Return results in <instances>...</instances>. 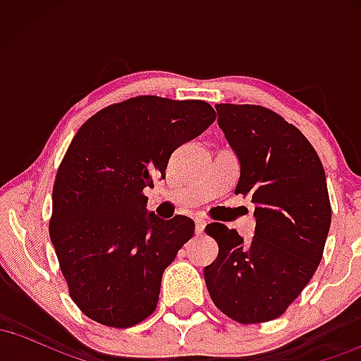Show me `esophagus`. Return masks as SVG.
I'll use <instances>...</instances> for the list:
<instances>
[{
	"label": "esophagus",
	"instance_id": "34e87169",
	"mask_svg": "<svg viewBox=\"0 0 361 361\" xmlns=\"http://www.w3.org/2000/svg\"><path fill=\"white\" fill-rule=\"evenodd\" d=\"M205 226H207V221H204V219H197V221H195V233L202 234L204 233Z\"/></svg>",
	"mask_w": 361,
	"mask_h": 361
}]
</instances>
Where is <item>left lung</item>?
<instances>
[{
  "instance_id": "8db88e82",
  "label": "left lung",
  "mask_w": 361,
  "mask_h": 361,
  "mask_svg": "<svg viewBox=\"0 0 361 361\" xmlns=\"http://www.w3.org/2000/svg\"><path fill=\"white\" fill-rule=\"evenodd\" d=\"M219 127L241 163L235 193L251 195L255 238L212 222L219 255L205 267L210 297L241 324L280 317L316 273L331 226L326 175L307 137L261 105H215Z\"/></svg>"
}]
</instances>
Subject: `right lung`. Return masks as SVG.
I'll return each instance as SVG.
<instances>
[{"instance_id":"add662e5","label":"right lung","mask_w":361,"mask_h":361,"mask_svg":"<svg viewBox=\"0 0 361 361\" xmlns=\"http://www.w3.org/2000/svg\"><path fill=\"white\" fill-rule=\"evenodd\" d=\"M215 117L207 102L142 94L105 106L76 132L54 181L49 234L85 316L126 329L154 312L163 273L195 224L147 214L144 188Z\"/></svg>"}]
</instances>
